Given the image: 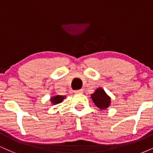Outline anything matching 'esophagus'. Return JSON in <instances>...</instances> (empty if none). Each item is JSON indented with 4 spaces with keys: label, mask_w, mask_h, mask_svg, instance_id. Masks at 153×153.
<instances>
[{
    "label": "esophagus",
    "mask_w": 153,
    "mask_h": 153,
    "mask_svg": "<svg viewBox=\"0 0 153 153\" xmlns=\"http://www.w3.org/2000/svg\"><path fill=\"white\" fill-rule=\"evenodd\" d=\"M75 94H82V89H80V90H77V91H75Z\"/></svg>",
    "instance_id": "obj_1"
}]
</instances>
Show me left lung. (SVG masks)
I'll return each mask as SVG.
<instances>
[{
    "label": "left lung",
    "mask_w": 153,
    "mask_h": 153,
    "mask_svg": "<svg viewBox=\"0 0 153 153\" xmlns=\"http://www.w3.org/2000/svg\"><path fill=\"white\" fill-rule=\"evenodd\" d=\"M91 99L96 106L100 109H106L111 105V98L102 88H99L91 94Z\"/></svg>",
    "instance_id": "8db88e82"
}]
</instances>
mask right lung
<instances>
[{"mask_svg": "<svg viewBox=\"0 0 153 153\" xmlns=\"http://www.w3.org/2000/svg\"><path fill=\"white\" fill-rule=\"evenodd\" d=\"M66 96H59V95H56V96H52L50 98V101L52 103V104L53 105H56V104H58V103L62 102L63 100H64Z\"/></svg>", "mask_w": 153, "mask_h": 153, "instance_id": "obj_1", "label": "right lung"}]
</instances>
